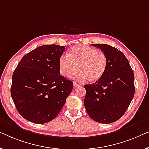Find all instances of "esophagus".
I'll list each match as a JSON object with an SVG mask.
<instances>
[{
	"mask_svg": "<svg viewBox=\"0 0 149 149\" xmlns=\"http://www.w3.org/2000/svg\"><path fill=\"white\" fill-rule=\"evenodd\" d=\"M79 86H80V85H79V84H77V83H76V82H74V88L79 87Z\"/></svg>",
	"mask_w": 149,
	"mask_h": 149,
	"instance_id": "obj_1",
	"label": "esophagus"
}]
</instances>
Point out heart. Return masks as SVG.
<instances>
[{
	"label": "heart",
	"mask_w": 149,
	"mask_h": 149,
	"mask_svg": "<svg viewBox=\"0 0 149 149\" xmlns=\"http://www.w3.org/2000/svg\"><path fill=\"white\" fill-rule=\"evenodd\" d=\"M108 61L103 52L86 46H75L69 50L58 60V70L63 76L70 77L75 71V80L95 82L103 76Z\"/></svg>",
	"instance_id": "obj_1"
}]
</instances>
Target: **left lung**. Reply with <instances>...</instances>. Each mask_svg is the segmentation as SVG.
Listing matches in <instances>:
<instances>
[{"instance_id":"obj_1","label":"left lung","mask_w":149,"mask_h":149,"mask_svg":"<svg viewBox=\"0 0 149 149\" xmlns=\"http://www.w3.org/2000/svg\"><path fill=\"white\" fill-rule=\"evenodd\" d=\"M107 57V68L99 80L86 84L84 106L93 120L111 123L123 116L134 96V75L122 52L106 44H92Z\"/></svg>"}]
</instances>
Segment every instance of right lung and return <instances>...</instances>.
Wrapping results in <instances>:
<instances>
[{
	"label": "right lung",
	"mask_w": 149,
	"mask_h": 149,
	"mask_svg": "<svg viewBox=\"0 0 149 149\" xmlns=\"http://www.w3.org/2000/svg\"><path fill=\"white\" fill-rule=\"evenodd\" d=\"M65 49L64 46H40L25 54L13 74V100L21 116L31 122L53 120L72 93L73 82L58 70Z\"/></svg>",
	"instance_id": "1"
}]
</instances>
